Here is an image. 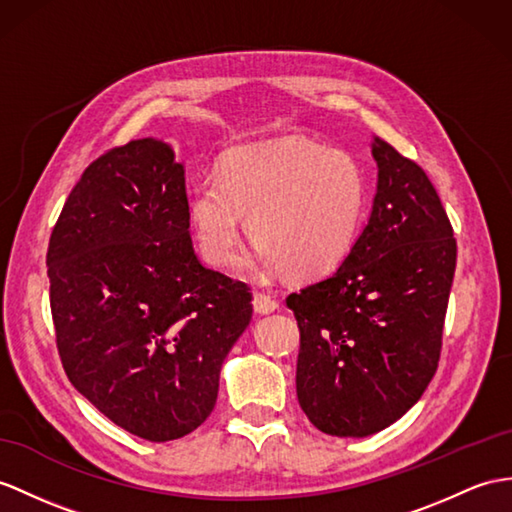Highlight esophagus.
I'll return each instance as SVG.
<instances>
[{"label": "esophagus", "mask_w": 512, "mask_h": 512, "mask_svg": "<svg viewBox=\"0 0 512 512\" xmlns=\"http://www.w3.org/2000/svg\"><path fill=\"white\" fill-rule=\"evenodd\" d=\"M254 310L258 315H269V313H276V310L280 308V304L276 302V299H273L271 295H267V293H260V291H256L254 293Z\"/></svg>", "instance_id": "1"}]
</instances>
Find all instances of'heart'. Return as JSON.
Wrapping results in <instances>:
<instances>
[{
  "label": "heart",
  "instance_id": "1",
  "mask_svg": "<svg viewBox=\"0 0 512 512\" xmlns=\"http://www.w3.org/2000/svg\"><path fill=\"white\" fill-rule=\"evenodd\" d=\"M365 206V171L350 154L289 136L230 152L219 178L193 186L189 219L213 267L236 258L247 217V236L256 243L249 267L280 265L289 276L313 278L352 252Z\"/></svg>",
  "mask_w": 512,
  "mask_h": 512
}]
</instances>
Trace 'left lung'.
Listing matches in <instances>:
<instances>
[{
    "label": "left lung",
    "instance_id": "obj_1",
    "mask_svg": "<svg viewBox=\"0 0 512 512\" xmlns=\"http://www.w3.org/2000/svg\"><path fill=\"white\" fill-rule=\"evenodd\" d=\"M367 226L328 278L286 297L299 328L297 400L315 428L369 436L413 408L441 356L456 239L417 162L373 136Z\"/></svg>",
    "mask_w": 512,
    "mask_h": 512
}]
</instances>
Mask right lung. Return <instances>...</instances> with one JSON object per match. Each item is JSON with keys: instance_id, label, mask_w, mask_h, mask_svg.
<instances>
[{"instance_id": "1", "label": "right lung", "mask_w": 512, "mask_h": 512, "mask_svg": "<svg viewBox=\"0 0 512 512\" xmlns=\"http://www.w3.org/2000/svg\"><path fill=\"white\" fill-rule=\"evenodd\" d=\"M189 226L184 165L169 143L139 139L84 169L47 247L67 378L154 443L213 413L223 360L252 319L247 284L199 263Z\"/></svg>"}]
</instances>
